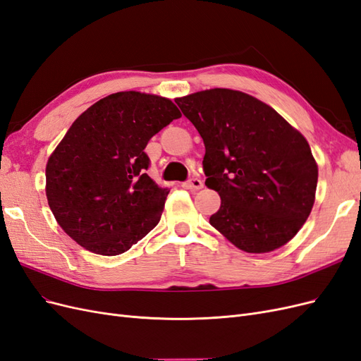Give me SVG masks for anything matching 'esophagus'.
I'll list each match as a JSON object with an SVG mask.
<instances>
[{
    "label": "esophagus",
    "instance_id": "esophagus-1",
    "mask_svg": "<svg viewBox=\"0 0 361 361\" xmlns=\"http://www.w3.org/2000/svg\"><path fill=\"white\" fill-rule=\"evenodd\" d=\"M185 188L191 190V191H199V190L203 188V182L200 179H197V178H192L187 183H185Z\"/></svg>",
    "mask_w": 361,
    "mask_h": 361
}]
</instances>
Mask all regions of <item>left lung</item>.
Here are the masks:
<instances>
[{"label":"left lung","mask_w":361,"mask_h":361,"mask_svg":"<svg viewBox=\"0 0 361 361\" xmlns=\"http://www.w3.org/2000/svg\"><path fill=\"white\" fill-rule=\"evenodd\" d=\"M174 102L203 138L204 183L221 197L211 226L247 253L288 244L309 218L318 185L307 140L274 108L238 90Z\"/></svg>","instance_id":"1"}]
</instances>
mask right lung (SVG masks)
Returning a JSON list of instances; mask_svg holds the SVG:
<instances>
[{"instance_id":"right-lung-1","label":"right lung","mask_w":361,"mask_h":361,"mask_svg":"<svg viewBox=\"0 0 361 361\" xmlns=\"http://www.w3.org/2000/svg\"><path fill=\"white\" fill-rule=\"evenodd\" d=\"M180 111L169 97L117 92L75 120L47 162V199L76 244L102 256L128 251L154 228L169 188L147 176V141Z\"/></svg>"}]
</instances>
